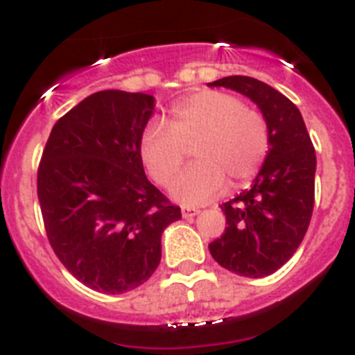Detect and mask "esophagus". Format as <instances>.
<instances>
[{
  "label": "esophagus",
  "mask_w": 355,
  "mask_h": 355,
  "mask_svg": "<svg viewBox=\"0 0 355 355\" xmlns=\"http://www.w3.org/2000/svg\"><path fill=\"white\" fill-rule=\"evenodd\" d=\"M198 212H200V210H198V209H191V207H184V209H182V216H184L185 219H191V217L196 216Z\"/></svg>",
  "instance_id": "esophagus-1"
}]
</instances>
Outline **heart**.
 <instances>
[{"mask_svg":"<svg viewBox=\"0 0 355 355\" xmlns=\"http://www.w3.org/2000/svg\"><path fill=\"white\" fill-rule=\"evenodd\" d=\"M193 148L196 164L175 180L171 194L185 205H200L261 170L270 150L267 120L241 98L219 90H200L170 107L168 123L154 120L139 139V157L155 184L168 187Z\"/></svg>","mask_w":355,"mask_h":355,"instance_id":"b5f03b06","label":"heart"}]
</instances>
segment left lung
I'll list each match as a JSON object with an SVG mask.
<instances>
[{
    "mask_svg": "<svg viewBox=\"0 0 355 355\" xmlns=\"http://www.w3.org/2000/svg\"><path fill=\"white\" fill-rule=\"evenodd\" d=\"M245 95L260 107L270 134L269 155L251 189L223 203L226 230L210 242L214 260L245 277L276 272L301 245L315 203L317 155L290 98L248 76L209 83Z\"/></svg>",
    "mask_w": 355,
    "mask_h": 355,
    "instance_id": "obj_1",
    "label": "left lung"
}]
</instances>
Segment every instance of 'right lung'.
<instances>
[{
  "label": "right lung",
  "mask_w": 355,
  "mask_h": 355,
  "mask_svg": "<svg viewBox=\"0 0 355 355\" xmlns=\"http://www.w3.org/2000/svg\"><path fill=\"white\" fill-rule=\"evenodd\" d=\"M152 113V95L97 92L54 123L38 164L51 248L97 292L143 285L161 261L162 232L182 217L143 170L139 139Z\"/></svg>",
  "instance_id": "obj_1"
}]
</instances>
